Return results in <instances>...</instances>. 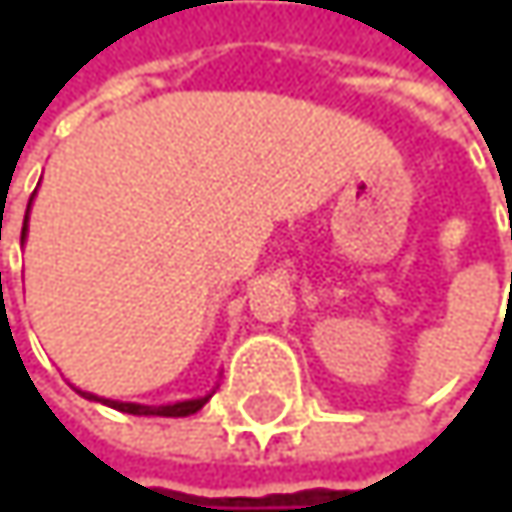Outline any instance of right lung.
Masks as SVG:
<instances>
[{
    "mask_svg": "<svg viewBox=\"0 0 512 512\" xmlns=\"http://www.w3.org/2000/svg\"><path fill=\"white\" fill-rule=\"evenodd\" d=\"M35 198V195H32ZM32 198H29V207H32ZM26 231H29V210H26V219H23V237L20 240H26ZM82 397H88V400H100V403H106V406H112V409H118V412H127V415H159V418H183V415H195L207 400H210V394L207 397H198V400H180V403H168V406H142V403H121V400H106V397H97V394H88V391H79Z\"/></svg>",
    "mask_w": 512,
    "mask_h": 512,
    "instance_id": "add662e5",
    "label": "right lung"
}]
</instances>
